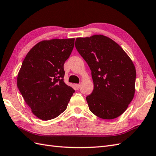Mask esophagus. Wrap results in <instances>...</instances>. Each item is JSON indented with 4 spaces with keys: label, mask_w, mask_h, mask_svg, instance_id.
I'll return each instance as SVG.
<instances>
[{
    "label": "esophagus",
    "mask_w": 156,
    "mask_h": 156,
    "mask_svg": "<svg viewBox=\"0 0 156 156\" xmlns=\"http://www.w3.org/2000/svg\"><path fill=\"white\" fill-rule=\"evenodd\" d=\"M76 87H77L78 89H79L80 87V84H76Z\"/></svg>",
    "instance_id": "esophagus-1"
}]
</instances>
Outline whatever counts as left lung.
<instances>
[{
    "label": "left lung",
    "instance_id": "1",
    "mask_svg": "<svg viewBox=\"0 0 156 156\" xmlns=\"http://www.w3.org/2000/svg\"><path fill=\"white\" fill-rule=\"evenodd\" d=\"M75 46L91 71L94 90L86 97L90 110L103 119L121 115L133 100L136 73L121 47L103 35L78 37Z\"/></svg>",
    "mask_w": 156,
    "mask_h": 156
}]
</instances>
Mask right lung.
<instances>
[{
    "label": "right lung",
    "mask_w": 156,
    "mask_h": 156,
    "mask_svg": "<svg viewBox=\"0 0 156 156\" xmlns=\"http://www.w3.org/2000/svg\"><path fill=\"white\" fill-rule=\"evenodd\" d=\"M74 38L44 40L27 54L17 77L18 88L32 113L49 121L66 109L74 90L64 82V64L74 46Z\"/></svg>",
    "instance_id": "add662e5"
}]
</instances>
